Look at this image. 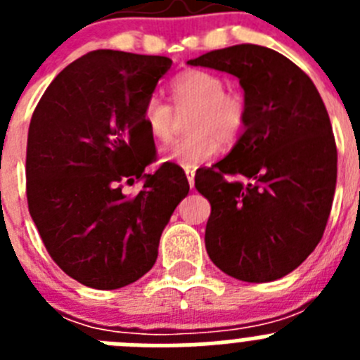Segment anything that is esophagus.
Wrapping results in <instances>:
<instances>
[{"label": "esophagus", "mask_w": 360, "mask_h": 360, "mask_svg": "<svg viewBox=\"0 0 360 360\" xmlns=\"http://www.w3.org/2000/svg\"><path fill=\"white\" fill-rule=\"evenodd\" d=\"M184 171H186V176H187V180H189L191 189H193V187H195V173H196V171L193 169V167H184Z\"/></svg>", "instance_id": "1"}]
</instances>
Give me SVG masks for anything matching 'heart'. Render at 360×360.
Segmentation results:
<instances>
[{
  "mask_svg": "<svg viewBox=\"0 0 360 360\" xmlns=\"http://www.w3.org/2000/svg\"><path fill=\"white\" fill-rule=\"evenodd\" d=\"M171 103L151 95L142 108L141 122L158 142L174 133L176 113H186L189 135L162 149V158L184 167H196L225 148L236 144L249 124V103L240 91L225 90V81L207 70H186L169 84Z\"/></svg>",
  "mask_w": 360,
  "mask_h": 360,
  "instance_id": "b5f03b06",
  "label": "heart"
}]
</instances>
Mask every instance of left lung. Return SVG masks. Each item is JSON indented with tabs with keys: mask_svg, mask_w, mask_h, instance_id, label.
I'll use <instances>...</instances> for the list:
<instances>
[{
	"mask_svg": "<svg viewBox=\"0 0 360 360\" xmlns=\"http://www.w3.org/2000/svg\"><path fill=\"white\" fill-rule=\"evenodd\" d=\"M189 65L236 75L250 111L227 157L196 171V189L211 203L205 249L231 278L274 281L314 252L332 211L328 111L303 70L259 44L212 50Z\"/></svg>",
	"mask_w": 360,
	"mask_h": 360,
	"instance_id": "left-lung-1",
	"label": "left lung"
}]
</instances>
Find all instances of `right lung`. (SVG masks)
<instances>
[{"label": "right lung", "instance_id": "1", "mask_svg": "<svg viewBox=\"0 0 360 360\" xmlns=\"http://www.w3.org/2000/svg\"><path fill=\"white\" fill-rule=\"evenodd\" d=\"M169 57L95 50L66 66L39 98L28 128L27 202L50 257L97 290L151 270L171 214L189 193L180 165L157 160L141 122ZM136 179L143 189L122 193Z\"/></svg>", "mask_w": 360, "mask_h": 360}]
</instances>
